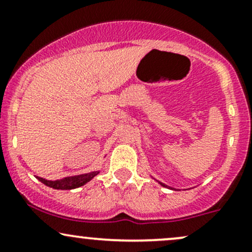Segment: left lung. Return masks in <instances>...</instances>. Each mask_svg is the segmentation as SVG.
I'll return each instance as SVG.
<instances>
[{
    "label": "left lung",
    "instance_id": "obj_1",
    "mask_svg": "<svg viewBox=\"0 0 252 252\" xmlns=\"http://www.w3.org/2000/svg\"><path fill=\"white\" fill-rule=\"evenodd\" d=\"M159 184H160V186H162V187H165V188H169L168 186H165V184H163V183H160V182H159Z\"/></svg>",
    "mask_w": 252,
    "mask_h": 252
}]
</instances>
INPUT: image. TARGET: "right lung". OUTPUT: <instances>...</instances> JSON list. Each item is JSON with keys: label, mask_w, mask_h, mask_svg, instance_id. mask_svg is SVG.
<instances>
[{"label": "right lung", "mask_w": 252, "mask_h": 252, "mask_svg": "<svg viewBox=\"0 0 252 252\" xmlns=\"http://www.w3.org/2000/svg\"><path fill=\"white\" fill-rule=\"evenodd\" d=\"M97 174H98V171H93V172H89V174L74 176V177H65V178H62V180H56V181H48L42 177H37V180L41 181L42 183L45 184V186L54 188V189L70 190V189H76V188L84 186V184L88 183L90 180H93Z\"/></svg>", "instance_id": "obj_1"}]
</instances>
